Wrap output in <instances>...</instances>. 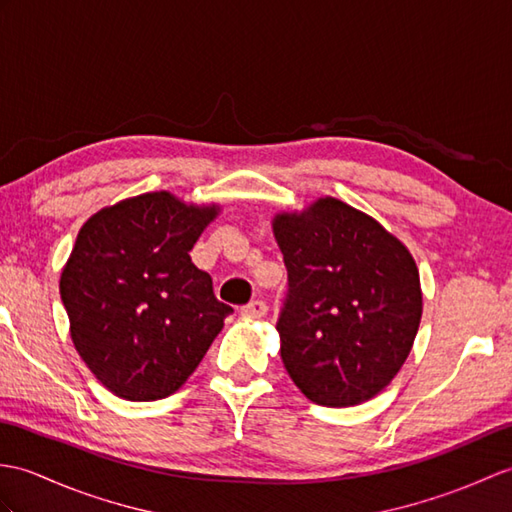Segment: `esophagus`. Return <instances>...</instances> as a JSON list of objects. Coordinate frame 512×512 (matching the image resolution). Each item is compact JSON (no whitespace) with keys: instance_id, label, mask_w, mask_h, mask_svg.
Instances as JSON below:
<instances>
[{"instance_id":"34e87169","label":"esophagus","mask_w":512,"mask_h":512,"mask_svg":"<svg viewBox=\"0 0 512 512\" xmlns=\"http://www.w3.org/2000/svg\"><path fill=\"white\" fill-rule=\"evenodd\" d=\"M266 312H268V305L264 301H259V299H255V301H251V303L242 307V316L248 318V320L266 316Z\"/></svg>"}]
</instances>
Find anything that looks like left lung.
I'll return each mask as SVG.
<instances>
[{"instance_id":"left-lung-1","label":"left lung","mask_w":512,"mask_h":512,"mask_svg":"<svg viewBox=\"0 0 512 512\" xmlns=\"http://www.w3.org/2000/svg\"><path fill=\"white\" fill-rule=\"evenodd\" d=\"M272 233L290 285L277 323L285 371L318 406L373 399L417 338V261L375 218L331 196L279 211Z\"/></svg>"}]
</instances>
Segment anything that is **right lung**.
I'll return each instance as SVG.
<instances>
[{"label":"right lung","mask_w":512,"mask_h":512,"mask_svg":"<svg viewBox=\"0 0 512 512\" xmlns=\"http://www.w3.org/2000/svg\"><path fill=\"white\" fill-rule=\"evenodd\" d=\"M220 205L148 192L82 224L61 272L69 334L95 379L126 401L181 388L233 310L192 251Z\"/></svg>","instance_id":"1"}]
</instances>
